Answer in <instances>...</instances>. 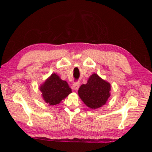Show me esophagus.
Returning <instances> with one entry per match:
<instances>
[{
	"label": "esophagus",
	"mask_w": 152,
	"mask_h": 152,
	"mask_svg": "<svg viewBox=\"0 0 152 152\" xmlns=\"http://www.w3.org/2000/svg\"><path fill=\"white\" fill-rule=\"evenodd\" d=\"M79 86H80V83L79 82H75L73 84V86H72V87L73 89L74 90H78V89L79 88Z\"/></svg>",
	"instance_id": "obj_1"
}]
</instances>
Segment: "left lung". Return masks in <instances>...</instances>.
Returning <instances> with one entry per match:
<instances>
[{"instance_id": "1", "label": "left lung", "mask_w": 152, "mask_h": 152, "mask_svg": "<svg viewBox=\"0 0 152 152\" xmlns=\"http://www.w3.org/2000/svg\"><path fill=\"white\" fill-rule=\"evenodd\" d=\"M110 84L96 73L92 75L86 84L82 85L78 91L81 99L87 107L98 108L104 105L110 94Z\"/></svg>"}]
</instances>
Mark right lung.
<instances>
[{
  "label": "right lung",
  "mask_w": 152,
  "mask_h": 152,
  "mask_svg": "<svg viewBox=\"0 0 152 152\" xmlns=\"http://www.w3.org/2000/svg\"><path fill=\"white\" fill-rule=\"evenodd\" d=\"M45 102L50 105H56L72 93L67 82L61 80L56 73H53L40 87Z\"/></svg>",
  "instance_id": "add662e5"
}]
</instances>
